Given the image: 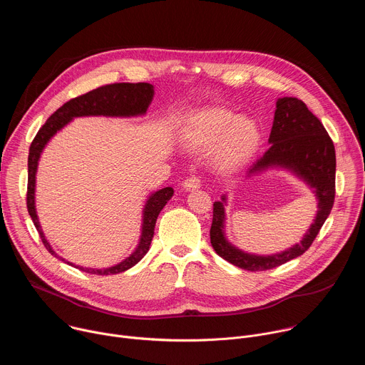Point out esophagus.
<instances>
[{
    "mask_svg": "<svg viewBox=\"0 0 365 365\" xmlns=\"http://www.w3.org/2000/svg\"><path fill=\"white\" fill-rule=\"evenodd\" d=\"M200 187V180L197 178H189L182 183V189L186 192H193Z\"/></svg>",
    "mask_w": 365,
    "mask_h": 365,
    "instance_id": "1",
    "label": "esophagus"
}]
</instances>
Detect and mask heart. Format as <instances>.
I'll use <instances>...</instances> for the list:
<instances>
[{
    "mask_svg": "<svg viewBox=\"0 0 365 365\" xmlns=\"http://www.w3.org/2000/svg\"><path fill=\"white\" fill-rule=\"evenodd\" d=\"M182 145L190 151L212 148V165L222 172L245 166L257 153L262 131L248 117H235L224 107H203L189 114L179 131Z\"/></svg>",
    "mask_w": 365,
    "mask_h": 365,
    "instance_id": "b5f03b06",
    "label": "heart"
}]
</instances>
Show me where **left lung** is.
I'll return each mask as SVG.
<instances>
[{
	"label": "left lung",
	"instance_id": "8db88e82",
	"mask_svg": "<svg viewBox=\"0 0 365 365\" xmlns=\"http://www.w3.org/2000/svg\"><path fill=\"white\" fill-rule=\"evenodd\" d=\"M270 147L247 172L252 178L272 169L290 172L315 195L318 211L300 242L276 254H251L228 241L225 234V206L228 196L214 202L211 244L228 263L250 272H263L282 266L302 255L317 238L331 214L335 199V147L322 123L312 114L304 102L284 96L276 102L274 121L269 138Z\"/></svg>",
	"mask_w": 365,
	"mask_h": 365
}]
</instances>
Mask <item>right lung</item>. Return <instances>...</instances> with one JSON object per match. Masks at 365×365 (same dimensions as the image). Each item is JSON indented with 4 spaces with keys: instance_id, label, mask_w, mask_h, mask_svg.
I'll return each mask as SVG.
<instances>
[{
    "instance_id": "right-lung-1",
    "label": "right lung",
    "mask_w": 365,
    "mask_h": 365,
    "mask_svg": "<svg viewBox=\"0 0 365 365\" xmlns=\"http://www.w3.org/2000/svg\"><path fill=\"white\" fill-rule=\"evenodd\" d=\"M154 96V86L150 83H113L93 89L85 95L73 98L62 106L55 114H51L44 125L38 130L34 137L30 153H29V186H27V210L33 220L36 230L40 234V238L47 248V251L58 257L66 264H71L82 272L98 276H111L123 273L133 266H135L140 259L147 254L153 235L155 221L160 211L166 206L168 200L172 199L175 190L168 186L163 189L155 190L148 195L144 207H143V218H141V234L137 247L134 251L125 257L123 262L106 269H91L83 266H76L51 248L50 242L46 240V235L41 230L37 211H36V175L41 153L48 141L53 138L62 128H65L72 120L79 117H113V118H131L145 115L147 108Z\"/></svg>"
}]
</instances>
